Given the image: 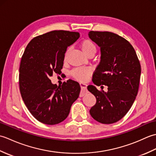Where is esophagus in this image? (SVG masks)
<instances>
[{"instance_id":"1","label":"esophagus","mask_w":156,"mask_h":156,"mask_svg":"<svg viewBox=\"0 0 156 156\" xmlns=\"http://www.w3.org/2000/svg\"><path fill=\"white\" fill-rule=\"evenodd\" d=\"M80 88L82 89V90H85L87 91V85L84 84V83H80ZM84 95V92H81L80 94V97H83Z\"/></svg>"}]
</instances>
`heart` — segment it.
Masks as SVG:
<instances>
[{
	"instance_id": "heart-1",
	"label": "heart",
	"mask_w": 156,
	"mask_h": 156,
	"mask_svg": "<svg viewBox=\"0 0 156 156\" xmlns=\"http://www.w3.org/2000/svg\"><path fill=\"white\" fill-rule=\"evenodd\" d=\"M80 48L82 52L88 57L93 56L97 50V45L90 39H84L82 41L80 44ZM69 51H70L69 48L66 50L64 56V60H66V59H67ZM70 74L72 77L76 80L80 82H85L88 80L92 74V70L89 68H77L72 69Z\"/></svg>"
}]
</instances>
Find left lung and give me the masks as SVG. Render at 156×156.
Masks as SVG:
<instances>
[{
    "label": "left lung",
    "instance_id": "8db88e82",
    "mask_svg": "<svg viewBox=\"0 0 156 156\" xmlns=\"http://www.w3.org/2000/svg\"><path fill=\"white\" fill-rule=\"evenodd\" d=\"M89 37L101 48L100 64L92 77L93 83L108 91L99 90L93 85L88 90L97 102L90 110L96 121L103 124L117 122L127 113L136 98L140 85L141 65L133 46L117 34L91 31Z\"/></svg>",
    "mask_w": 156,
    "mask_h": 156
}]
</instances>
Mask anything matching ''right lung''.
<instances>
[{
  "instance_id": "right-lung-1",
  "label": "right lung",
  "mask_w": 156,
  "mask_h": 156,
  "mask_svg": "<svg viewBox=\"0 0 156 156\" xmlns=\"http://www.w3.org/2000/svg\"><path fill=\"white\" fill-rule=\"evenodd\" d=\"M80 37L78 32L52 31L29 43L19 68V89L26 107L39 122L55 125L64 121L79 97L78 82L69 79L62 85L53 84L49 77L60 74L68 46Z\"/></svg>"
}]
</instances>
